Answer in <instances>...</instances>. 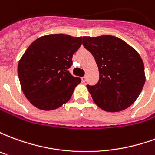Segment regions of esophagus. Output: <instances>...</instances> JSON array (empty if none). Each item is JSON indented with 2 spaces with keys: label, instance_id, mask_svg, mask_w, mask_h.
<instances>
[{
  "label": "esophagus",
  "instance_id": "1",
  "mask_svg": "<svg viewBox=\"0 0 155 155\" xmlns=\"http://www.w3.org/2000/svg\"><path fill=\"white\" fill-rule=\"evenodd\" d=\"M85 81H86V77H85V76L81 78V81H82V82H85Z\"/></svg>",
  "mask_w": 155,
  "mask_h": 155
}]
</instances>
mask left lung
Listing matches in <instances>:
<instances>
[{
	"mask_svg": "<svg viewBox=\"0 0 155 155\" xmlns=\"http://www.w3.org/2000/svg\"><path fill=\"white\" fill-rule=\"evenodd\" d=\"M83 45L94 56L100 79L87 85L95 104L107 112H119L134 104L145 82L140 54L125 41L112 35L84 36Z\"/></svg>",
	"mask_w": 155,
	"mask_h": 155,
	"instance_id": "1",
	"label": "left lung"
}]
</instances>
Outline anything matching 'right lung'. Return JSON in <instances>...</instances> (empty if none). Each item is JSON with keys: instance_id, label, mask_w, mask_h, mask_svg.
I'll return each mask as SVG.
<instances>
[{"instance_id": "1", "label": "right lung", "mask_w": 155, "mask_h": 155, "mask_svg": "<svg viewBox=\"0 0 155 155\" xmlns=\"http://www.w3.org/2000/svg\"><path fill=\"white\" fill-rule=\"evenodd\" d=\"M81 44V36L54 34L36 39L27 48L17 71L22 91L35 107L53 110L70 101L81 79L68 69Z\"/></svg>"}]
</instances>
